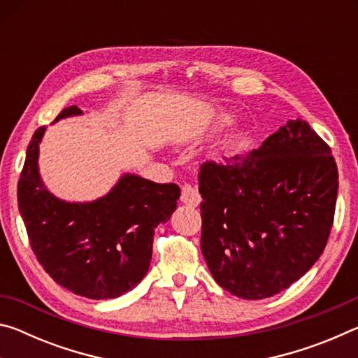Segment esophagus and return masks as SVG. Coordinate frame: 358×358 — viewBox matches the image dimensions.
I'll return each instance as SVG.
<instances>
[{
    "instance_id": "esophagus-1",
    "label": "esophagus",
    "mask_w": 358,
    "mask_h": 358,
    "mask_svg": "<svg viewBox=\"0 0 358 358\" xmlns=\"http://www.w3.org/2000/svg\"><path fill=\"white\" fill-rule=\"evenodd\" d=\"M180 201L183 202L185 205H189V207H197V205L201 203V196H199L196 187L186 183V185L181 186Z\"/></svg>"
}]
</instances>
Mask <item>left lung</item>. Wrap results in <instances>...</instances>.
I'll list each match as a JSON object with an SVG mask.
<instances>
[{
  "label": "left lung",
  "instance_id": "8db88e82",
  "mask_svg": "<svg viewBox=\"0 0 358 358\" xmlns=\"http://www.w3.org/2000/svg\"><path fill=\"white\" fill-rule=\"evenodd\" d=\"M201 250L222 289L246 300L282 292L324 252L338 169L306 121L290 120L246 156L199 172Z\"/></svg>",
  "mask_w": 358,
  "mask_h": 358
}]
</instances>
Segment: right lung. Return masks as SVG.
<instances>
[{
  "instance_id": "1",
  "label": "right lung",
  "mask_w": 358,
  "mask_h": 358,
  "mask_svg": "<svg viewBox=\"0 0 358 358\" xmlns=\"http://www.w3.org/2000/svg\"><path fill=\"white\" fill-rule=\"evenodd\" d=\"M82 113L71 106L55 121ZM44 132L41 126L33 134L17 186L31 250L59 286L93 300L117 299L147 275L155 229L177 208L180 187L124 173L98 201H62L39 175Z\"/></svg>"
}]
</instances>
